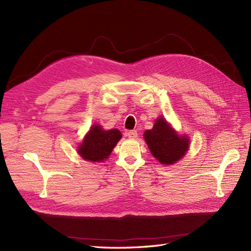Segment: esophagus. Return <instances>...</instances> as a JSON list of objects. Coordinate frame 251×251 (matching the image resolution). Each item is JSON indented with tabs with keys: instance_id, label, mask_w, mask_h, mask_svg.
<instances>
[{
	"instance_id": "obj_1",
	"label": "esophagus",
	"mask_w": 251,
	"mask_h": 251,
	"mask_svg": "<svg viewBox=\"0 0 251 251\" xmlns=\"http://www.w3.org/2000/svg\"><path fill=\"white\" fill-rule=\"evenodd\" d=\"M137 131H128L127 133H126V136L128 138H131V139H135L136 137H137Z\"/></svg>"
}]
</instances>
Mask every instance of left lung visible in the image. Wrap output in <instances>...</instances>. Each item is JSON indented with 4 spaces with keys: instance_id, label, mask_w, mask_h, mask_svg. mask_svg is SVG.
<instances>
[{
    "instance_id": "left-lung-1",
    "label": "left lung",
    "mask_w": 251,
    "mask_h": 251,
    "mask_svg": "<svg viewBox=\"0 0 251 251\" xmlns=\"http://www.w3.org/2000/svg\"><path fill=\"white\" fill-rule=\"evenodd\" d=\"M149 149L162 164H173L184 156L188 149V138L179 136L163 118H158L151 130L144 132Z\"/></svg>"
}]
</instances>
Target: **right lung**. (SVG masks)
<instances>
[{
  "label": "right lung",
  "instance_id": "obj_1",
  "mask_svg": "<svg viewBox=\"0 0 251 251\" xmlns=\"http://www.w3.org/2000/svg\"><path fill=\"white\" fill-rule=\"evenodd\" d=\"M121 138V133L113 130L103 131L100 126H93L78 149L79 155L89 161H103L111 154Z\"/></svg>",
  "mask_w": 251,
  "mask_h": 251
}]
</instances>
